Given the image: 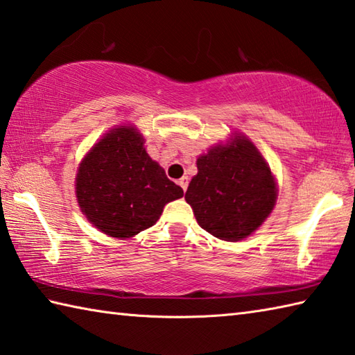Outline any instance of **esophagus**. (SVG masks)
<instances>
[{
	"label": "esophagus",
	"instance_id": "esophagus-1",
	"mask_svg": "<svg viewBox=\"0 0 355 355\" xmlns=\"http://www.w3.org/2000/svg\"><path fill=\"white\" fill-rule=\"evenodd\" d=\"M179 185L182 187V190H184V191H187V187H189V178L184 176L182 179H179Z\"/></svg>",
	"mask_w": 355,
	"mask_h": 355
}]
</instances>
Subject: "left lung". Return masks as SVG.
I'll return each instance as SVG.
<instances>
[{"instance_id": "8db88e82", "label": "left lung", "mask_w": 355, "mask_h": 355, "mask_svg": "<svg viewBox=\"0 0 355 355\" xmlns=\"http://www.w3.org/2000/svg\"><path fill=\"white\" fill-rule=\"evenodd\" d=\"M275 199L269 166L255 146L239 136L198 159V175L185 193L198 224L224 241H239L255 232Z\"/></svg>"}]
</instances>
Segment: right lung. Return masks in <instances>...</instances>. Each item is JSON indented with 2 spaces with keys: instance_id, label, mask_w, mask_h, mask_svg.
I'll use <instances>...</instances> for the list:
<instances>
[{
  "instance_id": "add662e5",
  "label": "right lung",
  "mask_w": 355,
  "mask_h": 355,
  "mask_svg": "<svg viewBox=\"0 0 355 355\" xmlns=\"http://www.w3.org/2000/svg\"><path fill=\"white\" fill-rule=\"evenodd\" d=\"M80 209L98 230L131 238L155 225L166 202L184 196L144 148V137L125 126L108 132L77 173Z\"/></svg>"
}]
</instances>
